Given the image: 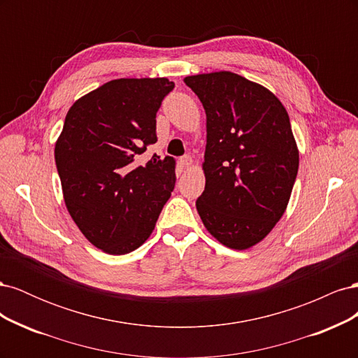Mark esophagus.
Returning a JSON list of instances; mask_svg holds the SVG:
<instances>
[{
    "mask_svg": "<svg viewBox=\"0 0 358 358\" xmlns=\"http://www.w3.org/2000/svg\"><path fill=\"white\" fill-rule=\"evenodd\" d=\"M180 164H182L183 167L189 169V167H192V166H194V161H192V158H191L189 155H185V157H182V158H180Z\"/></svg>",
    "mask_w": 358,
    "mask_h": 358,
    "instance_id": "esophagus-1",
    "label": "esophagus"
}]
</instances>
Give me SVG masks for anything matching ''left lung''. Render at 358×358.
I'll list each match as a JSON object with an SVG mask.
<instances>
[{"label": "left lung", "mask_w": 358, "mask_h": 358, "mask_svg": "<svg viewBox=\"0 0 358 358\" xmlns=\"http://www.w3.org/2000/svg\"><path fill=\"white\" fill-rule=\"evenodd\" d=\"M206 112V185L196 206L216 241L252 248L287 209L299 148L284 104L263 85L231 71L187 76Z\"/></svg>", "instance_id": "1"}]
</instances>
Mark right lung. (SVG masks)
I'll return each instance as SVG.
<instances>
[{
    "mask_svg": "<svg viewBox=\"0 0 358 358\" xmlns=\"http://www.w3.org/2000/svg\"><path fill=\"white\" fill-rule=\"evenodd\" d=\"M175 88L167 78L115 79L76 100L55 143L67 210L95 248L124 255L152 234L176 180V159L145 150L157 112Z\"/></svg>",
    "mask_w": 358,
    "mask_h": 358,
    "instance_id": "1",
    "label": "right lung"
}]
</instances>
